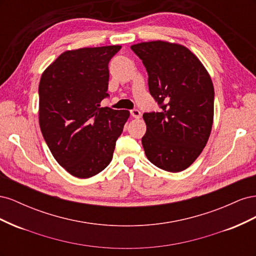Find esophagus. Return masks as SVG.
<instances>
[{
  "instance_id": "esophagus-1",
  "label": "esophagus",
  "mask_w": 256,
  "mask_h": 256,
  "mask_svg": "<svg viewBox=\"0 0 256 256\" xmlns=\"http://www.w3.org/2000/svg\"><path fill=\"white\" fill-rule=\"evenodd\" d=\"M130 113H131V116H132V118H141V112L138 111V109L131 110Z\"/></svg>"
}]
</instances>
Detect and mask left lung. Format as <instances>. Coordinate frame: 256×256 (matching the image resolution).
I'll return each mask as SVG.
<instances>
[{"label":"left lung","instance_id":"left-lung-1","mask_svg":"<svg viewBox=\"0 0 256 256\" xmlns=\"http://www.w3.org/2000/svg\"><path fill=\"white\" fill-rule=\"evenodd\" d=\"M148 74L159 112L144 113L145 154L168 172L189 168L202 152L214 122V90L200 60L182 44L162 40L131 46Z\"/></svg>","mask_w":256,"mask_h":256}]
</instances>
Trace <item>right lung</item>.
Listing matches in <instances>:
<instances>
[{"mask_svg": "<svg viewBox=\"0 0 256 256\" xmlns=\"http://www.w3.org/2000/svg\"><path fill=\"white\" fill-rule=\"evenodd\" d=\"M120 46L65 51L42 72L40 126L53 157L78 178L100 173L112 160L130 112L100 108L109 96V62Z\"/></svg>", "mask_w": 256, "mask_h": 256, "instance_id": "1", "label": "right lung"}]
</instances>
